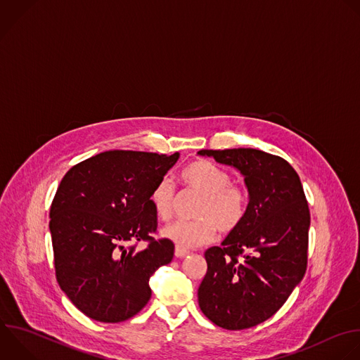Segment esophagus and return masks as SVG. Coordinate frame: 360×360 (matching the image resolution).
Here are the masks:
<instances>
[{
  "label": "esophagus",
  "mask_w": 360,
  "mask_h": 360,
  "mask_svg": "<svg viewBox=\"0 0 360 360\" xmlns=\"http://www.w3.org/2000/svg\"><path fill=\"white\" fill-rule=\"evenodd\" d=\"M188 255H189V252H188V250L179 249L178 246L175 248V257H178V259H182V257H185V256H188Z\"/></svg>",
  "instance_id": "obj_1"
}]
</instances>
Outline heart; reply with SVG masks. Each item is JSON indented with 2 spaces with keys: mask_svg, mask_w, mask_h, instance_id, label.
Returning a JSON list of instances; mask_svg holds the SVG:
<instances>
[{
  "mask_svg": "<svg viewBox=\"0 0 360 360\" xmlns=\"http://www.w3.org/2000/svg\"><path fill=\"white\" fill-rule=\"evenodd\" d=\"M181 179L188 189L202 196L195 220H175L162 229V236L184 250L210 243L216 227L221 233L236 230L246 217L249 206L248 191L230 182V174L205 160L189 164L181 172ZM176 192L169 178L157 182L151 192V203L161 220H168L174 213Z\"/></svg>",
  "mask_w": 360,
  "mask_h": 360,
  "instance_id": "b5f03b06",
  "label": "heart"
}]
</instances>
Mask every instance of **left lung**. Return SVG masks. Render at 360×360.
Masks as SVG:
<instances>
[{
	"label": "left lung",
	"instance_id": "8db88e82",
	"mask_svg": "<svg viewBox=\"0 0 360 360\" xmlns=\"http://www.w3.org/2000/svg\"><path fill=\"white\" fill-rule=\"evenodd\" d=\"M198 154L240 171L249 191L242 224L205 252L199 307L220 328L248 329L271 318L305 274L308 202L298 174L278 155L255 148Z\"/></svg>",
	"mask_w": 360,
	"mask_h": 360
}]
</instances>
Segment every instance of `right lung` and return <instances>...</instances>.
Instances as JSON below:
<instances>
[{"label":"right lung","mask_w":360,"mask_h":360,"mask_svg":"<svg viewBox=\"0 0 360 360\" xmlns=\"http://www.w3.org/2000/svg\"><path fill=\"white\" fill-rule=\"evenodd\" d=\"M172 155L112 150L72 167L51 205L56 280L86 316L126 321L151 298L150 278L171 263L174 243L155 238L151 192L175 165ZM147 241L144 251L127 247Z\"/></svg>","instance_id":"right-lung-1"}]
</instances>
